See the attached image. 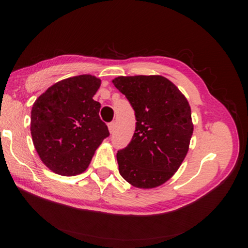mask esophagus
I'll list each match as a JSON object with an SVG mask.
<instances>
[{
  "label": "esophagus",
  "mask_w": 248,
  "mask_h": 248,
  "mask_svg": "<svg viewBox=\"0 0 248 248\" xmlns=\"http://www.w3.org/2000/svg\"><path fill=\"white\" fill-rule=\"evenodd\" d=\"M108 130H109L110 133H113L114 130H115V123H114V122H110V123L108 124Z\"/></svg>",
  "instance_id": "34e87169"
}]
</instances>
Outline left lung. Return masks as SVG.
I'll return each instance as SVG.
<instances>
[{
	"label": "left lung",
	"mask_w": 248,
	"mask_h": 248,
	"mask_svg": "<svg viewBox=\"0 0 248 248\" xmlns=\"http://www.w3.org/2000/svg\"><path fill=\"white\" fill-rule=\"evenodd\" d=\"M114 86L135 111L137 126L117 151L122 177L139 188H154L177 171L193 134L191 107L171 81L161 76L118 77Z\"/></svg>",
	"instance_id": "8db88e82"
}]
</instances>
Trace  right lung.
<instances>
[{
  "label": "right lung",
  "mask_w": 248,
  "mask_h": 248,
  "mask_svg": "<svg viewBox=\"0 0 248 248\" xmlns=\"http://www.w3.org/2000/svg\"><path fill=\"white\" fill-rule=\"evenodd\" d=\"M101 81L90 74L59 81L32 105V142L42 161L55 174L76 176L89 166L109 135L93 97Z\"/></svg>",
  "instance_id": "obj_1"
}]
</instances>
